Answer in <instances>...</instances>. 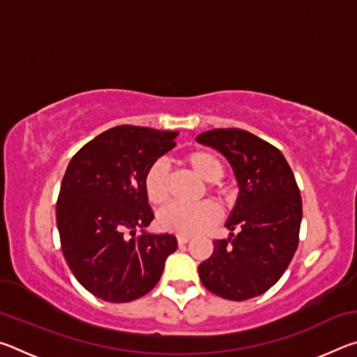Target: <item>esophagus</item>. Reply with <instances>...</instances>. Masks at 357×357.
<instances>
[{"label": "esophagus", "mask_w": 357, "mask_h": 357, "mask_svg": "<svg viewBox=\"0 0 357 357\" xmlns=\"http://www.w3.org/2000/svg\"><path fill=\"white\" fill-rule=\"evenodd\" d=\"M189 241H190L189 236H181V234L178 236V244H179V245H184V244L189 243Z\"/></svg>", "instance_id": "esophagus-1"}]
</instances>
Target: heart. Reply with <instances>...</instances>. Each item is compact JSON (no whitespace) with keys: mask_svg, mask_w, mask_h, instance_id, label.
Here are the masks:
<instances>
[{"mask_svg":"<svg viewBox=\"0 0 357 357\" xmlns=\"http://www.w3.org/2000/svg\"><path fill=\"white\" fill-rule=\"evenodd\" d=\"M184 162L190 170L206 183H217L225 168L222 160L213 151L195 149L184 157ZM143 190L148 202L154 206H162L168 200V172L162 160H155L148 167L143 176ZM219 220V209L214 203L203 202L198 204L173 203L162 209L157 217L159 227L181 236L202 233L213 227Z\"/></svg>","mask_w":357,"mask_h":357,"instance_id":"heart-1","label":"heart"}]
</instances>
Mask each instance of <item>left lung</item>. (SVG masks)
<instances>
[{
    "instance_id": "obj_1",
    "label": "left lung",
    "mask_w": 357,
    "mask_h": 357,
    "mask_svg": "<svg viewBox=\"0 0 357 357\" xmlns=\"http://www.w3.org/2000/svg\"><path fill=\"white\" fill-rule=\"evenodd\" d=\"M195 140L227 157L239 187L225 222L231 233L213 243V255L198 266L200 280L220 298H255L280 279L298 249L302 200L294 174L279 149L247 130H206Z\"/></svg>"
}]
</instances>
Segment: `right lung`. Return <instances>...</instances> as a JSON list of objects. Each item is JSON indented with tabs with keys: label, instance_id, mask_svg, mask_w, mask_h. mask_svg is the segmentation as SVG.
Wrapping results in <instances>:
<instances>
[{
	"label": "right lung",
	"instance_id": "add662e5",
	"mask_svg": "<svg viewBox=\"0 0 357 357\" xmlns=\"http://www.w3.org/2000/svg\"><path fill=\"white\" fill-rule=\"evenodd\" d=\"M176 135L116 126L84 144L64 173L56 203L64 258L75 279L107 302L149 293L178 249L173 234L146 231L154 214L143 190L144 172L174 148Z\"/></svg>",
	"mask_w": 357,
	"mask_h": 357
}]
</instances>
